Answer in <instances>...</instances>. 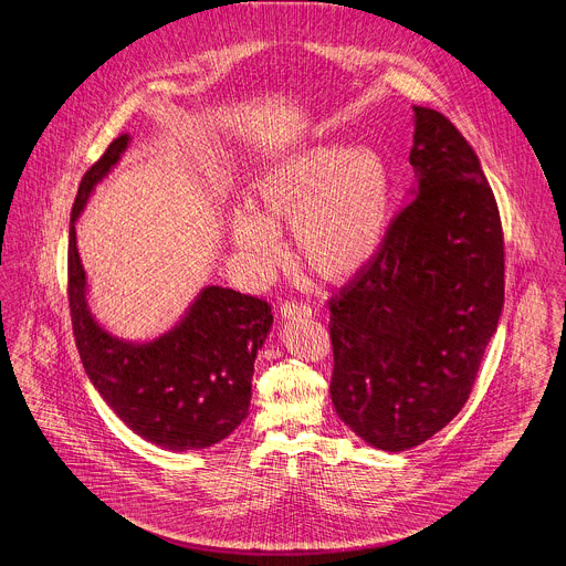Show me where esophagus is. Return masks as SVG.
<instances>
[{
  "instance_id": "esophagus-1",
  "label": "esophagus",
  "mask_w": 566,
  "mask_h": 566,
  "mask_svg": "<svg viewBox=\"0 0 566 566\" xmlns=\"http://www.w3.org/2000/svg\"><path fill=\"white\" fill-rule=\"evenodd\" d=\"M280 314L282 318H302V316H312V306L310 304H302L297 300H286L280 306Z\"/></svg>"
}]
</instances>
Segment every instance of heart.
<instances>
[{
    "label": "heart",
    "mask_w": 566,
    "mask_h": 566,
    "mask_svg": "<svg viewBox=\"0 0 566 566\" xmlns=\"http://www.w3.org/2000/svg\"><path fill=\"white\" fill-rule=\"evenodd\" d=\"M395 196L381 153L325 142L256 178L254 210L234 212L230 230L248 262L269 271L282 254L277 226H291L304 266L343 284L375 262L392 223Z\"/></svg>",
    "instance_id": "1"
}]
</instances>
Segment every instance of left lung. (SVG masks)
Here are the masks:
<instances>
[{"label":"left lung","mask_w":566,"mask_h":566,"mask_svg":"<svg viewBox=\"0 0 566 566\" xmlns=\"http://www.w3.org/2000/svg\"><path fill=\"white\" fill-rule=\"evenodd\" d=\"M413 111L416 196L375 262L327 302L334 408L384 451L460 413L503 306V228L479 156L442 113Z\"/></svg>","instance_id":"left-lung-1"}]
</instances>
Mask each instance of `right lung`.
Instances as JSON below:
<instances>
[{
  "label": "right lung",
  "mask_w": 566,
  "mask_h": 566,
  "mask_svg": "<svg viewBox=\"0 0 566 566\" xmlns=\"http://www.w3.org/2000/svg\"><path fill=\"white\" fill-rule=\"evenodd\" d=\"M126 146V133L111 142L85 171L72 208L67 295L74 340L90 381L126 427L171 451L205 449L228 438L248 416L254 356L273 325L271 304L208 286L180 325L150 343H126L96 325L85 302L74 223Z\"/></svg>",
  "instance_id": "right-lung-1"
}]
</instances>
